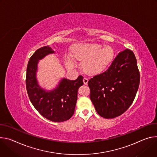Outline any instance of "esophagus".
I'll list each match as a JSON object with an SVG mask.
<instances>
[{"label": "esophagus", "mask_w": 157, "mask_h": 157, "mask_svg": "<svg viewBox=\"0 0 157 157\" xmlns=\"http://www.w3.org/2000/svg\"><path fill=\"white\" fill-rule=\"evenodd\" d=\"M83 83H84V84H85V85H86V84L88 83L89 78H88L87 77H84V78H83Z\"/></svg>", "instance_id": "34e87169"}]
</instances>
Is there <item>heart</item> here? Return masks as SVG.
<instances>
[{"mask_svg":"<svg viewBox=\"0 0 157 157\" xmlns=\"http://www.w3.org/2000/svg\"><path fill=\"white\" fill-rule=\"evenodd\" d=\"M74 57L82 60V68L89 73H95L105 68L112 60L113 50L110 46H105L96 44H84L75 45L72 50ZM64 61L66 65L72 68L75 67L76 62L71 55L65 54Z\"/></svg>","mask_w":157,"mask_h":157,"instance_id":"1","label":"heart"}]
</instances>
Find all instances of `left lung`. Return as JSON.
<instances>
[{
  "instance_id": "8db88e82",
  "label": "left lung",
  "mask_w": 157,
  "mask_h": 157,
  "mask_svg": "<svg viewBox=\"0 0 157 157\" xmlns=\"http://www.w3.org/2000/svg\"><path fill=\"white\" fill-rule=\"evenodd\" d=\"M139 84L140 72L133 52H120L109 68L89 82L90 98L101 117L113 118L123 114L132 105Z\"/></svg>"
}]
</instances>
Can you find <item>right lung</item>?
<instances>
[{"label":"right lung","mask_w":157,"mask_h":157,"mask_svg":"<svg viewBox=\"0 0 157 157\" xmlns=\"http://www.w3.org/2000/svg\"><path fill=\"white\" fill-rule=\"evenodd\" d=\"M54 53L51 47L45 46L31 56L27 67L26 88L31 103L40 115L54 122H62L74 115L78 89L83 84V77L79 75L75 80L63 78L54 90L42 89L36 78L39 60Z\"/></svg>","instance_id":"right-lung-1"}]
</instances>
